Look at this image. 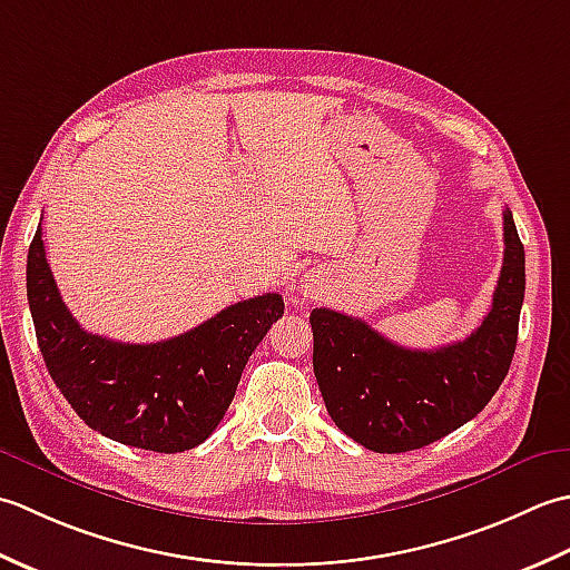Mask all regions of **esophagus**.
I'll return each mask as SVG.
<instances>
[{
    "label": "esophagus",
    "mask_w": 570,
    "mask_h": 570,
    "mask_svg": "<svg viewBox=\"0 0 570 570\" xmlns=\"http://www.w3.org/2000/svg\"><path fill=\"white\" fill-rule=\"evenodd\" d=\"M322 285H324V277L320 275V273H315V271H309L305 277H302L299 281V289H302V297H307V299H312L315 295H320V289H322Z\"/></svg>",
    "instance_id": "obj_1"
}]
</instances>
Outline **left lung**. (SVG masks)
<instances>
[{"label":"left lung","mask_w":570,"mask_h":570,"mask_svg":"<svg viewBox=\"0 0 570 570\" xmlns=\"http://www.w3.org/2000/svg\"><path fill=\"white\" fill-rule=\"evenodd\" d=\"M524 287V246L504 208V263L492 309L464 342L405 350L362 320L312 309V366L336 428L391 455L431 445L472 421L512 364Z\"/></svg>","instance_id":"left-lung-1"}]
</instances>
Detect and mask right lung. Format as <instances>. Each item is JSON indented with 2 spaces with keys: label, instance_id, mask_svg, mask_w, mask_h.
<instances>
[{
  "label": "right lung",
  "instance_id": "1",
  "mask_svg": "<svg viewBox=\"0 0 570 570\" xmlns=\"http://www.w3.org/2000/svg\"><path fill=\"white\" fill-rule=\"evenodd\" d=\"M27 297L46 368L71 409L100 435L155 452L191 450L216 431L248 356L285 309L283 295L265 293L165 342H112L86 332L63 305L41 226L29 246Z\"/></svg>",
  "mask_w": 570,
  "mask_h": 570
}]
</instances>
